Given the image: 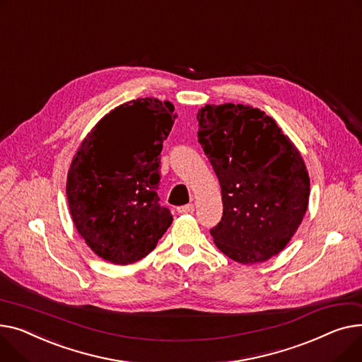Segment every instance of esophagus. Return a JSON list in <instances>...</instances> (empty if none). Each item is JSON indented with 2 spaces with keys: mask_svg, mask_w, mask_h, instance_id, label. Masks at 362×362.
Segmentation results:
<instances>
[{
  "mask_svg": "<svg viewBox=\"0 0 362 362\" xmlns=\"http://www.w3.org/2000/svg\"><path fill=\"white\" fill-rule=\"evenodd\" d=\"M178 214H193L194 211V204H185V206H180L177 207Z\"/></svg>",
  "mask_w": 362,
  "mask_h": 362,
  "instance_id": "obj_1",
  "label": "esophagus"
}]
</instances>
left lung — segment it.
<instances>
[{
    "label": "left lung",
    "instance_id": "1",
    "mask_svg": "<svg viewBox=\"0 0 362 362\" xmlns=\"http://www.w3.org/2000/svg\"><path fill=\"white\" fill-rule=\"evenodd\" d=\"M197 119L199 143L222 189V219L210 235L233 262H266L286 247L305 215V163L276 122L252 106L207 105Z\"/></svg>",
    "mask_w": 362,
    "mask_h": 362
}]
</instances>
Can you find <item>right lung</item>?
Segmentation results:
<instances>
[{
    "label": "right lung",
    "instance_id": "obj_1",
    "mask_svg": "<svg viewBox=\"0 0 362 362\" xmlns=\"http://www.w3.org/2000/svg\"><path fill=\"white\" fill-rule=\"evenodd\" d=\"M174 106L144 98L119 105L84 139L67 177L74 225L106 262L129 264L151 252L173 215L160 204V152Z\"/></svg>",
    "mask_w": 362,
    "mask_h": 362
}]
</instances>
